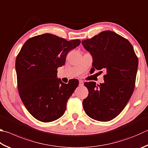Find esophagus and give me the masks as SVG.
Returning a JSON list of instances; mask_svg holds the SVG:
<instances>
[{
  "mask_svg": "<svg viewBox=\"0 0 148 148\" xmlns=\"http://www.w3.org/2000/svg\"><path fill=\"white\" fill-rule=\"evenodd\" d=\"M83 83H83V82L82 81V80H80L79 83V86H83Z\"/></svg>",
  "mask_w": 148,
  "mask_h": 148,
  "instance_id": "34e87169",
  "label": "esophagus"
}]
</instances>
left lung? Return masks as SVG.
I'll return each mask as SVG.
<instances>
[{"instance_id":"8db88e82","label":"left lung","mask_w":148,"mask_h":148,"mask_svg":"<svg viewBox=\"0 0 148 148\" xmlns=\"http://www.w3.org/2000/svg\"><path fill=\"white\" fill-rule=\"evenodd\" d=\"M82 42L92 56V71L106 72L103 83H84L88 95L83 101V109L91 119L110 121L122 111L133 92L138 58L130 41L112 31L101 32Z\"/></svg>"}]
</instances>
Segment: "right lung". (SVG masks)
<instances>
[{
  "label": "right lung",
  "mask_w": 148,
  "mask_h": 148,
  "mask_svg": "<svg viewBox=\"0 0 148 148\" xmlns=\"http://www.w3.org/2000/svg\"><path fill=\"white\" fill-rule=\"evenodd\" d=\"M80 42L44 34L28 39L21 49L15 61L18 94L35 119L50 122L63 115L79 82L63 83L57 77V69L65 65L67 53Z\"/></svg>",
  "instance_id": "1"
}]
</instances>
